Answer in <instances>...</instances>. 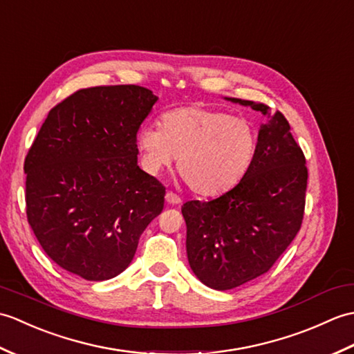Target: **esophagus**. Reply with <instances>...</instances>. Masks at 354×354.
Returning <instances> with one entry per match:
<instances>
[{"label": "esophagus", "instance_id": "esophagus-1", "mask_svg": "<svg viewBox=\"0 0 354 354\" xmlns=\"http://www.w3.org/2000/svg\"><path fill=\"white\" fill-rule=\"evenodd\" d=\"M165 200H167V203H169V204H180V203H182V198H180L178 195L174 194L172 191H168L167 194H165Z\"/></svg>", "mask_w": 354, "mask_h": 354}]
</instances>
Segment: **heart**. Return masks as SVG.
Masks as SVG:
<instances>
[{"label": "heart", "mask_w": 354, "mask_h": 354, "mask_svg": "<svg viewBox=\"0 0 354 354\" xmlns=\"http://www.w3.org/2000/svg\"><path fill=\"white\" fill-rule=\"evenodd\" d=\"M159 125H144L138 133L145 168L157 174L177 157L180 176L200 195L232 189L254 162L257 130L245 116L183 106L165 112Z\"/></svg>", "instance_id": "obj_1"}]
</instances>
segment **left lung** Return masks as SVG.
Returning <instances> with one entry per match:
<instances>
[{"instance_id":"1","label":"left lung","mask_w":354,"mask_h":354,"mask_svg":"<svg viewBox=\"0 0 354 354\" xmlns=\"http://www.w3.org/2000/svg\"><path fill=\"white\" fill-rule=\"evenodd\" d=\"M262 112L254 162L241 182L210 201H187L186 251L201 283L227 290L270 271L300 230L308 168L286 118L254 101L225 98Z\"/></svg>"}]
</instances>
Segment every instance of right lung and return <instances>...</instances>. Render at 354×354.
<instances>
[{
    "label": "right lung",
    "instance_id": "1",
    "mask_svg": "<svg viewBox=\"0 0 354 354\" xmlns=\"http://www.w3.org/2000/svg\"><path fill=\"white\" fill-rule=\"evenodd\" d=\"M157 97L142 86L80 89L54 106L24 163L27 219L75 276L121 274L160 214L165 186L138 167L136 135Z\"/></svg>",
    "mask_w": 354,
    "mask_h": 354
}]
</instances>
